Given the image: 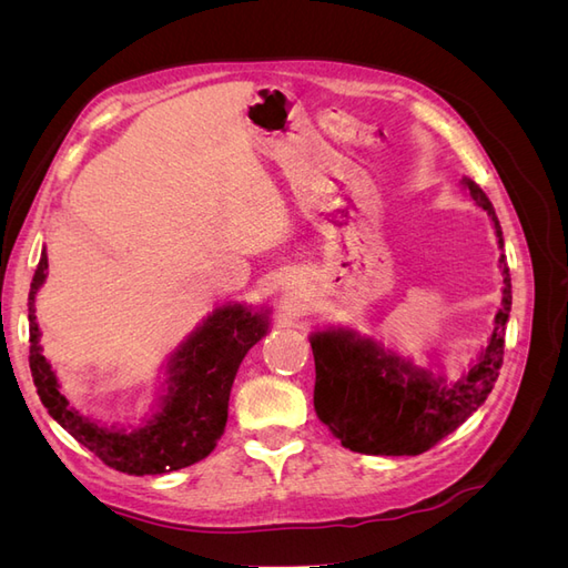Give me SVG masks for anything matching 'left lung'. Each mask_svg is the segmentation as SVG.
Listing matches in <instances>:
<instances>
[{"label":"left lung","instance_id":"left-lung-1","mask_svg":"<svg viewBox=\"0 0 568 568\" xmlns=\"http://www.w3.org/2000/svg\"><path fill=\"white\" fill-rule=\"evenodd\" d=\"M471 199L484 209L497 234L503 230L490 199L471 178H462ZM503 307L495 315V329L478 363L462 382L445 386L426 369L386 353L372 338L353 332H315V412L341 440L343 448L365 455H422L453 434L486 403L505 357V326L511 311V280L505 255Z\"/></svg>","mask_w":568,"mask_h":568}]
</instances>
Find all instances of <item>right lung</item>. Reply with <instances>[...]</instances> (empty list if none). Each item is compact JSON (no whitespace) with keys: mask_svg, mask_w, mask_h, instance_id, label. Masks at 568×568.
<instances>
[{"mask_svg":"<svg viewBox=\"0 0 568 568\" xmlns=\"http://www.w3.org/2000/svg\"><path fill=\"white\" fill-rule=\"evenodd\" d=\"M47 253L42 251L30 284L28 322L32 382L49 415L106 467L123 474H168L209 457L225 432L236 369L244 355L267 334V311L253 313L244 305L217 307L170 359L168 390L156 415L132 432L106 428L80 417L68 405L65 395L59 393L57 374L42 355L36 294L47 280Z\"/></svg>","mask_w":568,"mask_h":568,"instance_id":"right-lung-1","label":"right lung"}]
</instances>
